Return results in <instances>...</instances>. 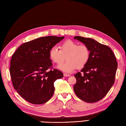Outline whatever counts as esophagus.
<instances>
[{"label":"esophagus","instance_id":"34e87169","mask_svg":"<svg viewBox=\"0 0 126 126\" xmlns=\"http://www.w3.org/2000/svg\"><path fill=\"white\" fill-rule=\"evenodd\" d=\"M63 75L64 77H69L70 76L69 74H67V73H64Z\"/></svg>","mask_w":126,"mask_h":126}]
</instances>
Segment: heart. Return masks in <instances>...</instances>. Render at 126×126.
Instances as JSON below:
<instances>
[{"instance_id": "b5f03b06", "label": "heart", "mask_w": 126, "mask_h": 126, "mask_svg": "<svg viewBox=\"0 0 126 126\" xmlns=\"http://www.w3.org/2000/svg\"><path fill=\"white\" fill-rule=\"evenodd\" d=\"M61 49L57 47H53L49 52L52 61L55 64H61L65 61V63L58 67L66 72H71L76 69L83 68L90 58L91 51L86 44H78L77 42L68 39L61 45Z\"/></svg>"}]
</instances>
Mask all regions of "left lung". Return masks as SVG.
I'll use <instances>...</instances> for the list:
<instances>
[{
	"mask_svg": "<svg viewBox=\"0 0 126 126\" xmlns=\"http://www.w3.org/2000/svg\"><path fill=\"white\" fill-rule=\"evenodd\" d=\"M74 39L89 48L90 58L87 64L77 73L73 89L79 98L88 103L102 99L111 88L115 80L117 62L109 47L92 38L76 36Z\"/></svg>",
	"mask_w": 126,
	"mask_h": 126,
	"instance_id": "left-lung-1",
	"label": "left lung"
}]
</instances>
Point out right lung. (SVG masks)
Returning <instances> with one entry per match:
<instances>
[{
  "label": "right lung",
  "mask_w": 126,
  "mask_h": 126,
  "mask_svg": "<svg viewBox=\"0 0 126 126\" xmlns=\"http://www.w3.org/2000/svg\"><path fill=\"white\" fill-rule=\"evenodd\" d=\"M64 37L47 36L25 43L10 61V74L14 89L29 103L43 104L53 95L54 82L63 77L53 69L49 52Z\"/></svg>",
  "instance_id": "right-lung-1"
}]
</instances>
